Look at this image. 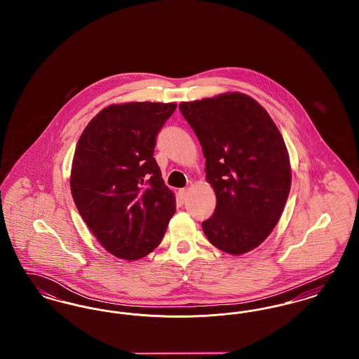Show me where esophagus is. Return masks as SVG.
<instances>
[{
  "instance_id": "esophagus-1",
  "label": "esophagus",
  "mask_w": 359,
  "mask_h": 359,
  "mask_svg": "<svg viewBox=\"0 0 359 359\" xmlns=\"http://www.w3.org/2000/svg\"><path fill=\"white\" fill-rule=\"evenodd\" d=\"M186 196H187V189H184V188H182V189H179V192H177V201H179V203H184V201H186Z\"/></svg>"
}]
</instances>
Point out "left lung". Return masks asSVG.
Masks as SVG:
<instances>
[{
  "label": "left lung",
  "instance_id": "8db88e82",
  "mask_svg": "<svg viewBox=\"0 0 359 359\" xmlns=\"http://www.w3.org/2000/svg\"><path fill=\"white\" fill-rule=\"evenodd\" d=\"M179 109L202 145L205 180L217 196L214 214L202 223L205 237L224 253H248L272 233L290 195L284 138L268 111L242 93Z\"/></svg>",
  "mask_w": 359,
  "mask_h": 359
}]
</instances>
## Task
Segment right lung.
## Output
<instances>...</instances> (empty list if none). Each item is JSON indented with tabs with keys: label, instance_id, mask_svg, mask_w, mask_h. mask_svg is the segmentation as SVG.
<instances>
[{
	"label": "right lung",
	"instance_id": "obj_1",
	"mask_svg": "<svg viewBox=\"0 0 359 359\" xmlns=\"http://www.w3.org/2000/svg\"><path fill=\"white\" fill-rule=\"evenodd\" d=\"M176 103L110 104L86 126L69 186L86 224L113 256L138 259L154 250L176 211L154 160L156 137Z\"/></svg>",
	"mask_w": 359,
	"mask_h": 359
}]
</instances>
